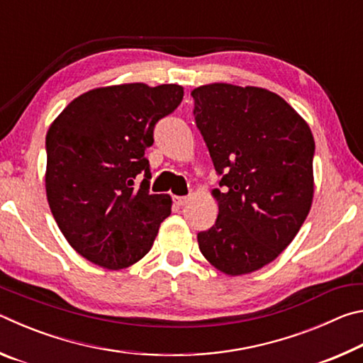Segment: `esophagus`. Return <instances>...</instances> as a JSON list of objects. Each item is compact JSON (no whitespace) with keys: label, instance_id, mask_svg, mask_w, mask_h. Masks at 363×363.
Listing matches in <instances>:
<instances>
[{"label":"esophagus","instance_id":"obj_1","mask_svg":"<svg viewBox=\"0 0 363 363\" xmlns=\"http://www.w3.org/2000/svg\"><path fill=\"white\" fill-rule=\"evenodd\" d=\"M173 201H174V205L182 206V205H186L187 201H189V196H173Z\"/></svg>","mask_w":363,"mask_h":363}]
</instances>
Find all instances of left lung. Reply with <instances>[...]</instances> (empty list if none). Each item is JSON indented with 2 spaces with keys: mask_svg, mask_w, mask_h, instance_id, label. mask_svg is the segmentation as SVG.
Listing matches in <instances>:
<instances>
[{
  "mask_svg": "<svg viewBox=\"0 0 363 363\" xmlns=\"http://www.w3.org/2000/svg\"><path fill=\"white\" fill-rule=\"evenodd\" d=\"M194 116L210 150L219 214L196 235L201 255L227 275L255 272L296 237L314 196L311 128L279 94L211 83L192 93Z\"/></svg>",
  "mask_w": 363,
  "mask_h": 363,
  "instance_id": "left-lung-1",
  "label": "left lung"
}]
</instances>
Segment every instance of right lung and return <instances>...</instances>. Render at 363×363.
I'll return each mask as SVG.
<instances>
[{"mask_svg":"<svg viewBox=\"0 0 363 363\" xmlns=\"http://www.w3.org/2000/svg\"><path fill=\"white\" fill-rule=\"evenodd\" d=\"M182 96L179 84L96 88L49 126V208L70 247L97 266L118 270L143 259L171 214V196L149 192L144 155L157 121L174 112ZM139 174L145 179L136 188Z\"/></svg>","mask_w":363,"mask_h":363,"instance_id":"right-lung-1","label":"right lung"}]
</instances>
